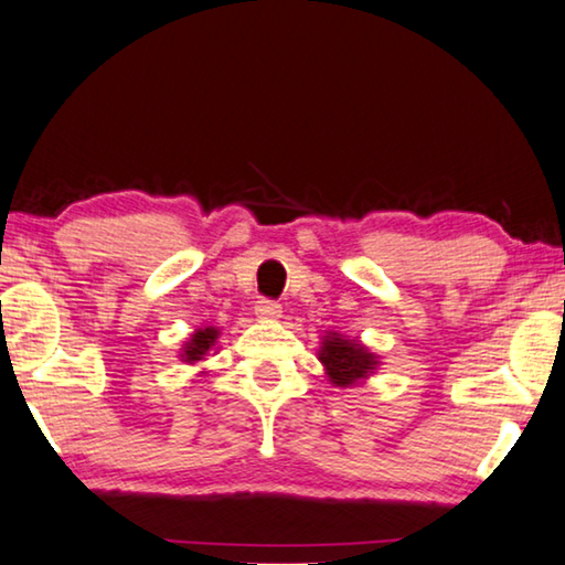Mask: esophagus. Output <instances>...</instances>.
<instances>
[{
	"mask_svg": "<svg viewBox=\"0 0 565 565\" xmlns=\"http://www.w3.org/2000/svg\"><path fill=\"white\" fill-rule=\"evenodd\" d=\"M255 312L259 318H277L280 316V306H277V302L270 298H257Z\"/></svg>",
	"mask_w": 565,
	"mask_h": 565,
	"instance_id": "34e87169",
	"label": "esophagus"
}]
</instances>
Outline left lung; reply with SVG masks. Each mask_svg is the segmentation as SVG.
Returning <instances> with one entry per match:
<instances>
[{"mask_svg": "<svg viewBox=\"0 0 565 565\" xmlns=\"http://www.w3.org/2000/svg\"><path fill=\"white\" fill-rule=\"evenodd\" d=\"M320 361H323L328 376H331V381L338 386L355 384L359 379L369 376L373 366H376L373 353L363 349L361 343L345 341V338H341L338 333L328 335L323 341Z\"/></svg>", "mask_w": 565, "mask_h": 565, "instance_id": "obj_1", "label": "left lung"}]
</instances>
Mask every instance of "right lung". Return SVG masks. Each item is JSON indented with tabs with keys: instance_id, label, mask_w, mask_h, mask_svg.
I'll return each instance as SVG.
<instances>
[{
	"instance_id": "right-lung-1",
	"label": "right lung",
	"mask_w": 565,
	"mask_h": 565,
	"mask_svg": "<svg viewBox=\"0 0 565 565\" xmlns=\"http://www.w3.org/2000/svg\"><path fill=\"white\" fill-rule=\"evenodd\" d=\"M216 333L214 328H204V331H196L192 335V341L186 343V351H184V359L192 363V361H202V355H206V351L212 349L214 341H216Z\"/></svg>"
}]
</instances>
